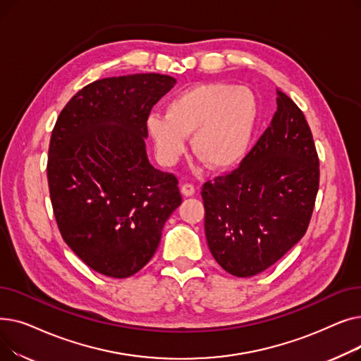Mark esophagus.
<instances>
[{"label":"esophagus","mask_w":361,"mask_h":361,"mask_svg":"<svg viewBox=\"0 0 361 361\" xmlns=\"http://www.w3.org/2000/svg\"><path fill=\"white\" fill-rule=\"evenodd\" d=\"M195 192H196V188H195V185L193 184H190V183H185V184H183V187H181V193L184 195V196H193L195 195Z\"/></svg>","instance_id":"34e87169"}]
</instances>
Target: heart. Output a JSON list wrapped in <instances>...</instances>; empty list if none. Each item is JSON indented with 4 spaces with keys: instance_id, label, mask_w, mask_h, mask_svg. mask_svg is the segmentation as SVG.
I'll use <instances>...</instances> for the list:
<instances>
[{
    "instance_id": "b5f03b06",
    "label": "heart",
    "mask_w": 361,
    "mask_h": 361,
    "mask_svg": "<svg viewBox=\"0 0 361 361\" xmlns=\"http://www.w3.org/2000/svg\"><path fill=\"white\" fill-rule=\"evenodd\" d=\"M260 117L255 92L224 82L197 83L174 94L166 114H150L146 121L161 164L171 166L185 152L193 135L192 150L215 171L238 165L252 147Z\"/></svg>"
}]
</instances>
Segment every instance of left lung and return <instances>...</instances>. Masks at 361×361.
<instances>
[{"instance_id": "left-lung-1", "label": "left lung", "mask_w": 361, "mask_h": 361, "mask_svg": "<svg viewBox=\"0 0 361 361\" xmlns=\"http://www.w3.org/2000/svg\"><path fill=\"white\" fill-rule=\"evenodd\" d=\"M276 105L240 166L202 187L207 245L240 278L267 271L301 240L319 190V158L305 114L279 89Z\"/></svg>"}]
</instances>
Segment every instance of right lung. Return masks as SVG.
Returning a JSON list of instances; mask_svg holds the SVG:
<instances>
[{
    "instance_id": "obj_1",
    "label": "right lung",
    "mask_w": 361,
    "mask_h": 361,
    "mask_svg": "<svg viewBox=\"0 0 361 361\" xmlns=\"http://www.w3.org/2000/svg\"><path fill=\"white\" fill-rule=\"evenodd\" d=\"M169 75L106 78L80 89L56 120L47 176L63 240L87 267L128 278L155 255L181 204L178 180L150 165V109L174 87Z\"/></svg>"
}]
</instances>
